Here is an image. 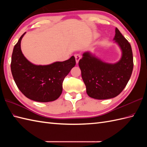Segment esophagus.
<instances>
[{
  "label": "esophagus",
  "instance_id": "34e87169",
  "mask_svg": "<svg viewBox=\"0 0 147 147\" xmlns=\"http://www.w3.org/2000/svg\"><path fill=\"white\" fill-rule=\"evenodd\" d=\"M74 57H75V59H76V64H78V63L79 61L80 60V59L82 58V57H81V55L80 54H76L75 55H74Z\"/></svg>",
  "mask_w": 147,
  "mask_h": 147
}]
</instances>
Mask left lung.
I'll return each instance as SVG.
<instances>
[{
    "instance_id": "1",
    "label": "left lung",
    "mask_w": 147,
    "mask_h": 147,
    "mask_svg": "<svg viewBox=\"0 0 147 147\" xmlns=\"http://www.w3.org/2000/svg\"><path fill=\"white\" fill-rule=\"evenodd\" d=\"M114 40L122 52L121 58L116 63L105 62L90 52H84L79 61L86 93L93 98L115 97L125 88L131 76L133 57L130 43L117 28Z\"/></svg>"
}]
</instances>
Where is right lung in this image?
<instances>
[{
    "mask_svg": "<svg viewBox=\"0 0 147 147\" xmlns=\"http://www.w3.org/2000/svg\"><path fill=\"white\" fill-rule=\"evenodd\" d=\"M14 45L11 69L18 88L32 100L49 102L57 100L62 92V83L76 65L74 56L63 62L49 65H35L24 57L21 49V39Z\"/></svg>",
    "mask_w": 147,
    "mask_h": 147,
    "instance_id": "add662e5",
    "label": "right lung"
}]
</instances>
